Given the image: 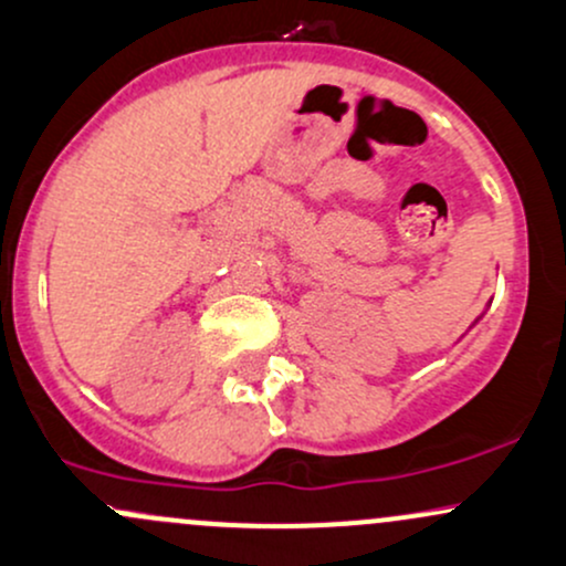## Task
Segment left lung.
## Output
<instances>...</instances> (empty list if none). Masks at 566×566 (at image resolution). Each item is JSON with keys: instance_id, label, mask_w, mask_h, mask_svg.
Returning a JSON list of instances; mask_svg holds the SVG:
<instances>
[{"instance_id": "1", "label": "left lung", "mask_w": 566, "mask_h": 566, "mask_svg": "<svg viewBox=\"0 0 566 566\" xmlns=\"http://www.w3.org/2000/svg\"><path fill=\"white\" fill-rule=\"evenodd\" d=\"M480 317H483V314H480ZM480 317H478V319H480ZM478 319H474V323H478Z\"/></svg>"}]
</instances>
